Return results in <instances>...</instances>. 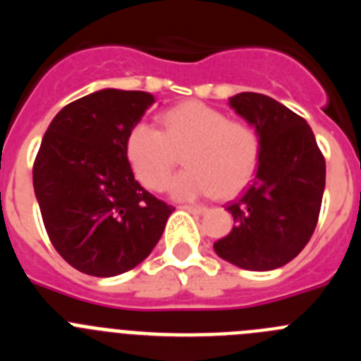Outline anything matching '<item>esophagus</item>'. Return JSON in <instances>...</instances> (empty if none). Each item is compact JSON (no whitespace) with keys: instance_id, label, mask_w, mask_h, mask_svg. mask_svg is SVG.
<instances>
[{"instance_id":"34e87169","label":"esophagus","mask_w":361,"mask_h":361,"mask_svg":"<svg viewBox=\"0 0 361 361\" xmlns=\"http://www.w3.org/2000/svg\"><path fill=\"white\" fill-rule=\"evenodd\" d=\"M184 209H188L190 213H197V215H202V213L208 212L206 206H184Z\"/></svg>"}]
</instances>
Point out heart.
Wrapping results in <instances>:
<instances>
[{"instance_id": "obj_1", "label": "heart", "mask_w": 361, "mask_h": 361, "mask_svg": "<svg viewBox=\"0 0 361 361\" xmlns=\"http://www.w3.org/2000/svg\"><path fill=\"white\" fill-rule=\"evenodd\" d=\"M164 132L137 123L126 137V155L135 177L152 190H162L184 153L188 170L171 178L177 200L233 197L250 183L258 164L260 142L251 126L228 121L222 111L186 101L162 116Z\"/></svg>"}]
</instances>
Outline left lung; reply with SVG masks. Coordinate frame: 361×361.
<instances>
[{"mask_svg": "<svg viewBox=\"0 0 361 361\" xmlns=\"http://www.w3.org/2000/svg\"><path fill=\"white\" fill-rule=\"evenodd\" d=\"M228 104L255 128L260 155L251 186L226 208L235 226L213 250L240 269H279L304 250L317 228L324 155L311 126L275 99L242 92Z\"/></svg>", "mask_w": 361, "mask_h": 361, "instance_id": "1", "label": "left lung"}]
</instances>
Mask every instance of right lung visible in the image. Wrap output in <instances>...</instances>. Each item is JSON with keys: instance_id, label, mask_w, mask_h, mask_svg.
<instances>
[{"instance_id": "1", "label": "right lung", "mask_w": 361, "mask_h": 361, "mask_svg": "<svg viewBox=\"0 0 361 361\" xmlns=\"http://www.w3.org/2000/svg\"><path fill=\"white\" fill-rule=\"evenodd\" d=\"M149 92L103 88L66 104L44 132L34 191L56 251L85 275H123L145 260L175 208L133 177L126 137Z\"/></svg>"}]
</instances>
